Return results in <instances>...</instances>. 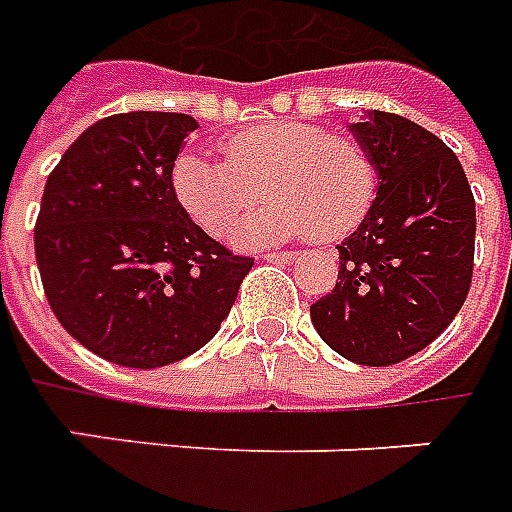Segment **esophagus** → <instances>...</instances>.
Returning a JSON list of instances; mask_svg holds the SVG:
<instances>
[{
	"label": "esophagus",
	"mask_w": 512,
	"mask_h": 512,
	"mask_svg": "<svg viewBox=\"0 0 512 512\" xmlns=\"http://www.w3.org/2000/svg\"><path fill=\"white\" fill-rule=\"evenodd\" d=\"M297 251H283V253H261L264 261H275V264H286V261H294Z\"/></svg>",
	"instance_id": "1"
}]
</instances>
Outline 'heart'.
<instances>
[{
  "instance_id": "b5f03b06",
  "label": "heart",
  "mask_w": 512,
  "mask_h": 512,
  "mask_svg": "<svg viewBox=\"0 0 512 512\" xmlns=\"http://www.w3.org/2000/svg\"><path fill=\"white\" fill-rule=\"evenodd\" d=\"M224 161L183 153L172 164V197L213 237L248 213L259 188L270 199L237 226V245H264L310 234L340 240L370 215L378 199V164L356 137L307 121L270 118L218 142Z\"/></svg>"
}]
</instances>
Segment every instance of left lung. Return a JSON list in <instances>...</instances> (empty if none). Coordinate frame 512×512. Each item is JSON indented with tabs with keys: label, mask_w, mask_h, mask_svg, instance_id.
Wrapping results in <instances>:
<instances>
[{
	"label": "left lung",
	"mask_w": 512,
	"mask_h": 512,
	"mask_svg": "<svg viewBox=\"0 0 512 512\" xmlns=\"http://www.w3.org/2000/svg\"><path fill=\"white\" fill-rule=\"evenodd\" d=\"M378 164V199L345 237L334 288L310 305L332 351L388 367L424 351L470 294L475 197L456 153L397 113L351 126Z\"/></svg>",
	"instance_id": "obj_1"
}]
</instances>
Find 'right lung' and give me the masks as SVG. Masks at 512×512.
Returning <instances> with one entry per match:
<instances>
[{"label":"right lung","mask_w":512,"mask_h":512,"mask_svg":"<svg viewBox=\"0 0 512 512\" xmlns=\"http://www.w3.org/2000/svg\"><path fill=\"white\" fill-rule=\"evenodd\" d=\"M194 129L186 113L110 115L45 183L34 253L48 305L80 345L121 367H167L210 343L253 267L172 197V164Z\"/></svg>","instance_id":"add662e5"}]
</instances>
